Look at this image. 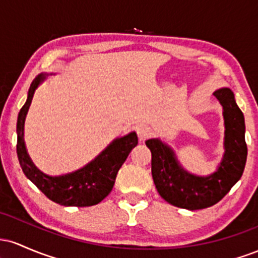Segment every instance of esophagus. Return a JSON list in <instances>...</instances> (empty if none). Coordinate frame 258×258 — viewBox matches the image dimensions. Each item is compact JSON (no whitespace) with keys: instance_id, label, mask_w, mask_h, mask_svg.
I'll return each instance as SVG.
<instances>
[{"instance_id":"1","label":"esophagus","mask_w":258,"mask_h":258,"mask_svg":"<svg viewBox=\"0 0 258 258\" xmlns=\"http://www.w3.org/2000/svg\"><path fill=\"white\" fill-rule=\"evenodd\" d=\"M150 135H152V128H150L149 126L139 125L137 127V136H138L139 141H141L142 143H143V142L146 141V139L149 137Z\"/></svg>"}]
</instances>
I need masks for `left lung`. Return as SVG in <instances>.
<instances>
[{"mask_svg":"<svg viewBox=\"0 0 258 258\" xmlns=\"http://www.w3.org/2000/svg\"><path fill=\"white\" fill-rule=\"evenodd\" d=\"M223 109L224 153L215 172L199 176L186 171L174 150L160 138L146 141L152 152V176L160 197L171 205L201 210L217 204L241 178L247 158L245 119L230 88L214 92Z\"/></svg>","mask_w":258,"mask_h":258,"instance_id":"1","label":"left lung"}]
</instances>
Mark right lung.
I'll return each mask as SVG.
<instances>
[{
	"label": "right lung",
	"instance_id": "1",
	"mask_svg": "<svg viewBox=\"0 0 258 258\" xmlns=\"http://www.w3.org/2000/svg\"><path fill=\"white\" fill-rule=\"evenodd\" d=\"M48 74H38L31 82L25 104L20 109L17 121V154L23 172L49 200L64 206H92L109 195L120 167L131 150L138 144L137 133H127L115 138L93 160L73 172L49 176L38 170L26 150L24 125L35 91Z\"/></svg>",
	"mask_w": 258,
	"mask_h": 258
}]
</instances>
